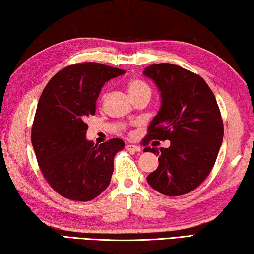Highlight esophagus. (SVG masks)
<instances>
[{
	"label": "esophagus",
	"mask_w": 254,
	"mask_h": 254,
	"mask_svg": "<svg viewBox=\"0 0 254 254\" xmlns=\"http://www.w3.org/2000/svg\"><path fill=\"white\" fill-rule=\"evenodd\" d=\"M126 148L127 151H132V152H141V147L137 145H134V144H127Z\"/></svg>",
	"instance_id": "obj_1"
}]
</instances>
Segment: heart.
<instances>
[{"label":"heart","instance_id":"heart-1","mask_svg":"<svg viewBox=\"0 0 254 254\" xmlns=\"http://www.w3.org/2000/svg\"><path fill=\"white\" fill-rule=\"evenodd\" d=\"M127 91L131 97L136 96L143 92H151L150 87L147 86L146 82H144L141 79H132L127 84Z\"/></svg>","mask_w":254,"mask_h":254}]
</instances>
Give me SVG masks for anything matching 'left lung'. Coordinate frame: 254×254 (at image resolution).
Wrapping results in <instances>:
<instances>
[{"label":"left lung","instance_id":"1","mask_svg":"<svg viewBox=\"0 0 254 254\" xmlns=\"http://www.w3.org/2000/svg\"><path fill=\"white\" fill-rule=\"evenodd\" d=\"M143 74L155 82L162 98L144 141H171L168 148L144 150L160 155L147 183L163 195H185L206 180L216 163L223 138L219 107L206 81L177 64H151Z\"/></svg>","mask_w":254,"mask_h":254}]
</instances>
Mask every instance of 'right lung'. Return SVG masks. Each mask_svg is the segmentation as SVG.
<instances>
[{"label": "right lung", "instance_id": "right-lung-1", "mask_svg": "<svg viewBox=\"0 0 254 254\" xmlns=\"http://www.w3.org/2000/svg\"><path fill=\"white\" fill-rule=\"evenodd\" d=\"M124 70L98 63L58 71L42 92L32 127V144L45 180L70 200L89 201L109 186L120 138L100 145L88 141L86 119L96 113L101 88Z\"/></svg>", "mask_w": 254, "mask_h": 254}]
</instances>
